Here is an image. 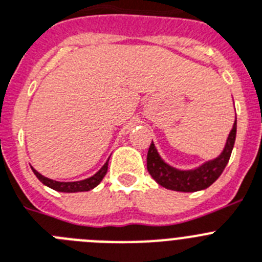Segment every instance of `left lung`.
Instances as JSON below:
<instances>
[{
    "label": "left lung",
    "instance_id": "obj_1",
    "mask_svg": "<svg viewBox=\"0 0 262 262\" xmlns=\"http://www.w3.org/2000/svg\"><path fill=\"white\" fill-rule=\"evenodd\" d=\"M236 132L237 118L234 120V124L228 136L225 148L221 151V155L214 160L204 162L201 166H197L190 170L176 169L166 164L161 156L158 155L157 149L151 141L148 150V157H146V168H148L149 174L155 179L157 184L176 192H197V190L206 189L219 179L229 161L234 141H236Z\"/></svg>",
    "mask_w": 262,
    "mask_h": 262
}]
</instances>
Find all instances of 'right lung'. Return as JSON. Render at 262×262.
<instances>
[{"mask_svg":"<svg viewBox=\"0 0 262 262\" xmlns=\"http://www.w3.org/2000/svg\"><path fill=\"white\" fill-rule=\"evenodd\" d=\"M111 158V157H109ZM109 158H107V161L105 162L104 166L98 170L96 174H93L89 179L81 180V181H72V182H61V181H56V180H50L45 176H42L41 173H38L36 169H33V173L36 174L37 179L39 181L42 182L43 185L49 186V188L54 189L57 192H63V193H76V192H88L90 189L96 188V186L102 181V179L105 177L107 172V164H109Z\"/></svg>","mask_w":262,"mask_h":262,"instance_id":"obj_1","label":"right lung"}]
</instances>
